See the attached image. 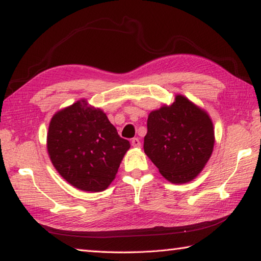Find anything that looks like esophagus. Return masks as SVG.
I'll use <instances>...</instances> for the list:
<instances>
[{"instance_id":"esophagus-1","label":"esophagus","mask_w":261,"mask_h":261,"mask_svg":"<svg viewBox=\"0 0 261 261\" xmlns=\"http://www.w3.org/2000/svg\"><path fill=\"white\" fill-rule=\"evenodd\" d=\"M131 145H132V146H134V147H139V146H140V141H139V139H138V138H132Z\"/></svg>"}]
</instances>
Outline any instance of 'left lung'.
Segmentation results:
<instances>
[{
    "mask_svg": "<svg viewBox=\"0 0 261 261\" xmlns=\"http://www.w3.org/2000/svg\"><path fill=\"white\" fill-rule=\"evenodd\" d=\"M214 147L213 123L206 112L177 95L171 106L148 115L144 151L171 183H187L200 173Z\"/></svg>",
    "mask_w": 261,
    "mask_h": 261,
    "instance_id": "1",
    "label": "left lung"
}]
</instances>
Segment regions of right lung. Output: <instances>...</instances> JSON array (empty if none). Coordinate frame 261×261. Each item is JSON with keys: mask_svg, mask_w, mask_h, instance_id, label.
<instances>
[{"mask_svg": "<svg viewBox=\"0 0 261 261\" xmlns=\"http://www.w3.org/2000/svg\"><path fill=\"white\" fill-rule=\"evenodd\" d=\"M47 148L53 165L68 183L83 191L99 192L108 188L129 140L100 109L77 101L53 116L47 136Z\"/></svg>", "mask_w": 261, "mask_h": 261, "instance_id": "add662e5", "label": "right lung"}]
</instances>
